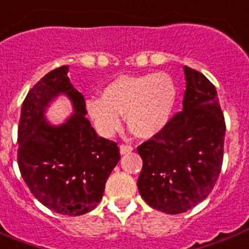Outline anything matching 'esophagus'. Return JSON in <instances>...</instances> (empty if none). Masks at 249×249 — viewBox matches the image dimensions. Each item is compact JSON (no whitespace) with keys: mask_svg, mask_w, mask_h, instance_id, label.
Instances as JSON below:
<instances>
[{"mask_svg":"<svg viewBox=\"0 0 249 249\" xmlns=\"http://www.w3.org/2000/svg\"><path fill=\"white\" fill-rule=\"evenodd\" d=\"M133 151V146L132 145H120V154H129Z\"/></svg>","mask_w":249,"mask_h":249,"instance_id":"esophagus-1","label":"esophagus"}]
</instances>
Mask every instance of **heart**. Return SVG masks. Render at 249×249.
<instances>
[{"mask_svg":"<svg viewBox=\"0 0 249 249\" xmlns=\"http://www.w3.org/2000/svg\"><path fill=\"white\" fill-rule=\"evenodd\" d=\"M178 99L175 81L166 73L120 75L102 90V98L86 100L96 130L111 136L121 125V113L138 137L149 138L170 121Z\"/></svg>","mask_w":249,"mask_h":249,"instance_id":"b5f03b06","label":"heart"}]
</instances>
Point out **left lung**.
<instances>
[{"label":"left lung","instance_id":"obj_1","mask_svg":"<svg viewBox=\"0 0 249 249\" xmlns=\"http://www.w3.org/2000/svg\"><path fill=\"white\" fill-rule=\"evenodd\" d=\"M183 111L138 146L140 195L153 209L180 214L209 196L223 160L225 117L213 83L184 66Z\"/></svg>","mask_w":249,"mask_h":249}]
</instances>
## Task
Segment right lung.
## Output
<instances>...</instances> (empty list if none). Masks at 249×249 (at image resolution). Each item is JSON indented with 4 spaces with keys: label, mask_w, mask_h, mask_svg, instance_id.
<instances>
[{
    "label": "right lung",
    "mask_w": 249,
    "mask_h": 249,
    "mask_svg": "<svg viewBox=\"0 0 249 249\" xmlns=\"http://www.w3.org/2000/svg\"><path fill=\"white\" fill-rule=\"evenodd\" d=\"M68 71L69 66L57 68L28 91L19 119L18 164L39 202L58 214L82 215L100 202L120 153L91 126L83 95ZM60 94L71 100L73 113L56 125L45 113Z\"/></svg>",
    "instance_id": "obj_1"
}]
</instances>
